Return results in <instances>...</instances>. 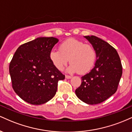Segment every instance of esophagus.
<instances>
[{"mask_svg":"<svg viewBox=\"0 0 132 132\" xmlns=\"http://www.w3.org/2000/svg\"><path fill=\"white\" fill-rule=\"evenodd\" d=\"M66 79H71V78H72V77L71 76H68V75H66Z\"/></svg>","mask_w":132,"mask_h":132,"instance_id":"34e87169","label":"esophagus"}]
</instances>
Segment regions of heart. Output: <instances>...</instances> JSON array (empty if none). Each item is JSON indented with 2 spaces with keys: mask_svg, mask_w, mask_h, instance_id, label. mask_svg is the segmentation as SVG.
<instances>
[{
  "mask_svg": "<svg viewBox=\"0 0 132 132\" xmlns=\"http://www.w3.org/2000/svg\"><path fill=\"white\" fill-rule=\"evenodd\" d=\"M50 59L54 67L61 71L68 61L69 72H87L93 67L96 59V52L91 45L82 41L70 38L64 41L60 46V50L53 49L50 53Z\"/></svg>",
  "mask_w": 132,
  "mask_h": 132,
  "instance_id": "obj_1",
  "label": "heart"
}]
</instances>
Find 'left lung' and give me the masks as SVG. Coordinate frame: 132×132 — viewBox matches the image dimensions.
<instances>
[{
  "label": "left lung",
  "instance_id": "1",
  "mask_svg": "<svg viewBox=\"0 0 132 132\" xmlns=\"http://www.w3.org/2000/svg\"><path fill=\"white\" fill-rule=\"evenodd\" d=\"M96 52L95 66L82 76L77 97L87 104H97L109 98L117 90L122 66L117 51L110 44L95 36H84Z\"/></svg>",
  "mask_w": 132,
  "mask_h": 132
}]
</instances>
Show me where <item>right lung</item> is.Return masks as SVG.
<instances>
[{
	"label": "right lung",
	"mask_w": 132,
	"mask_h": 132,
	"mask_svg": "<svg viewBox=\"0 0 132 132\" xmlns=\"http://www.w3.org/2000/svg\"><path fill=\"white\" fill-rule=\"evenodd\" d=\"M58 41L54 37H38L20 45L15 53L9 72L13 90L25 102L33 105L48 102L56 93L57 82L64 79L50 59Z\"/></svg>",
	"instance_id": "obj_1"
}]
</instances>
